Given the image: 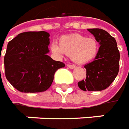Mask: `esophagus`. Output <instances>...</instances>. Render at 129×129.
Wrapping results in <instances>:
<instances>
[{"label": "esophagus", "instance_id": "esophagus-1", "mask_svg": "<svg viewBox=\"0 0 129 129\" xmlns=\"http://www.w3.org/2000/svg\"><path fill=\"white\" fill-rule=\"evenodd\" d=\"M67 66H68L69 69H73L76 68V66L74 64H68L67 65Z\"/></svg>", "mask_w": 129, "mask_h": 129}]
</instances>
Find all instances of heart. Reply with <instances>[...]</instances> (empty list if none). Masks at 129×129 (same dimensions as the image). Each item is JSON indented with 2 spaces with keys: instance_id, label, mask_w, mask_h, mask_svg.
Returning a JSON list of instances; mask_svg holds the SVG:
<instances>
[{
  "instance_id": "heart-1",
  "label": "heart",
  "mask_w": 129,
  "mask_h": 129,
  "mask_svg": "<svg viewBox=\"0 0 129 129\" xmlns=\"http://www.w3.org/2000/svg\"><path fill=\"white\" fill-rule=\"evenodd\" d=\"M99 48V42L94 37H87L80 34L63 35L59 39V45L53 42L50 46L54 53L66 54L72 60L81 64L87 63L94 59Z\"/></svg>"
}]
</instances>
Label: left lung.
Returning <instances> with one entry per match:
<instances>
[{
    "mask_svg": "<svg viewBox=\"0 0 129 129\" xmlns=\"http://www.w3.org/2000/svg\"><path fill=\"white\" fill-rule=\"evenodd\" d=\"M100 45L97 56L84 66L87 78L78 82L84 91H101L115 80L119 71L120 53L115 38L101 29H87Z\"/></svg>",
    "mask_w": 129,
    "mask_h": 129,
    "instance_id": "1",
    "label": "left lung"
}]
</instances>
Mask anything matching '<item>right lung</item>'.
Segmentation results:
<instances>
[{"label": "right lung", "mask_w": 129, "mask_h": 129, "mask_svg": "<svg viewBox=\"0 0 129 129\" xmlns=\"http://www.w3.org/2000/svg\"><path fill=\"white\" fill-rule=\"evenodd\" d=\"M49 37L47 31H27L9 42L4 57L6 77L21 92L46 91L55 71L65 66L48 55Z\"/></svg>", "instance_id": "right-lung-1"}]
</instances>
